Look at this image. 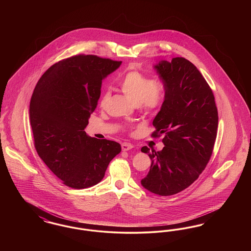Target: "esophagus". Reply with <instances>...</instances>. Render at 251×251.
Segmentation results:
<instances>
[{
  "label": "esophagus",
  "mask_w": 251,
  "mask_h": 251,
  "mask_svg": "<svg viewBox=\"0 0 251 251\" xmlns=\"http://www.w3.org/2000/svg\"><path fill=\"white\" fill-rule=\"evenodd\" d=\"M121 148H122V151H130V150H131V149L133 148V146L130 143H123L121 145Z\"/></svg>",
  "instance_id": "obj_1"
}]
</instances>
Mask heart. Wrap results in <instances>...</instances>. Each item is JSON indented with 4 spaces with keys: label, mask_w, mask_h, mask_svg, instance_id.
Here are the masks:
<instances>
[{
    "label": "heart",
    "mask_w": 251,
    "mask_h": 251,
    "mask_svg": "<svg viewBox=\"0 0 251 251\" xmlns=\"http://www.w3.org/2000/svg\"><path fill=\"white\" fill-rule=\"evenodd\" d=\"M121 91L131 101L144 111L151 112L159 107L166 95L165 84L161 81L151 78L136 71L124 73L119 82ZM110 97V92L105 90L100 97V106H104Z\"/></svg>",
    "instance_id": "obj_1"
}]
</instances>
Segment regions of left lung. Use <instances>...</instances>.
Returning a JSON list of instances; mask_svg holds the SVG:
<instances>
[{"mask_svg": "<svg viewBox=\"0 0 251 251\" xmlns=\"http://www.w3.org/2000/svg\"><path fill=\"white\" fill-rule=\"evenodd\" d=\"M166 87L160 111L153 120L158 136L165 133L162 151L143 147L151 165L141 179L145 189L159 196L184 190L199 178L212 155L218 113L215 97L202 74L182 57L162 60L153 66Z\"/></svg>", "mask_w": 251, "mask_h": 251, "instance_id": "obj_1", "label": "left lung"}]
</instances>
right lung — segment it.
Returning <instances> with one entry per match:
<instances>
[{"mask_svg":"<svg viewBox=\"0 0 251 251\" xmlns=\"http://www.w3.org/2000/svg\"><path fill=\"white\" fill-rule=\"evenodd\" d=\"M121 61L76 55L40 77L30 101V123L38 156L63 183L83 189L103 179L120 144L84 131L100 96L102 80Z\"/></svg>","mask_w":251,"mask_h":251,"instance_id":"add662e5","label":"right lung"}]
</instances>
